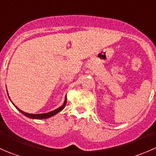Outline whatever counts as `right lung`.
<instances>
[{
	"mask_svg": "<svg viewBox=\"0 0 156 156\" xmlns=\"http://www.w3.org/2000/svg\"><path fill=\"white\" fill-rule=\"evenodd\" d=\"M10 98V97H9ZM12 102V101H11ZM66 102H67V98L66 97H65V101H64V103L62 104V106H61L60 107H59L58 108H56V109L53 110V111H51L50 112H48V113H42V114H29V113H27V112H25L22 111L21 109H20L19 108H17L16 106H15V105L12 103V104L15 106V107L17 108V109L19 110V111L20 112L23 113L24 115H26V117H29L30 119H48V118L50 117H52L53 115H54L57 114L58 112H59L60 111H62V109H63L64 107L66 106Z\"/></svg>",
	"mask_w": 156,
	"mask_h": 156,
	"instance_id": "add662e5",
	"label": "right lung"
}]
</instances>
